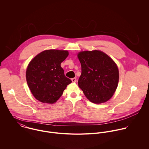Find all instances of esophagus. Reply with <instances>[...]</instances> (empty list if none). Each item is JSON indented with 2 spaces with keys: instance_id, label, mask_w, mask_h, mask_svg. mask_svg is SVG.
Returning a JSON list of instances; mask_svg holds the SVG:
<instances>
[{
  "instance_id": "esophagus-1",
  "label": "esophagus",
  "mask_w": 149,
  "mask_h": 149,
  "mask_svg": "<svg viewBox=\"0 0 149 149\" xmlns=\"http://www.w3.org/2000/svg\"><path fill=\"white\" fill-rule=\"evenodd\" d=\"M72 83H76V78H73V79H72Z\"/></svg>"
}]
</instances>
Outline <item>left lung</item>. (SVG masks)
<instances>
[{"label": "left lung", "mask_w": 149, "mask_h": 149, "mask_svg": "<svg viewBox=\"0 0 149 149\" xmlns=\"http://www.w3.org/2000/svg\"><path fill=\"white\" fill-rule=\"evenodd\" d=\"M81 65L79 86L92 103L101 104L114 95L118 87L119 73L115 61L99 50L79 52Z\"/></svg>", "instance_id": "1"}]
</instances>
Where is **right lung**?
<instances>
[{
	"mask_svg": "<svg viewBox=\"0 0 149 149\" xmlns=\"http://www.w3.org/2000/svg\"><path fill=\"white\" fill-rule=\"evenodd\" d=\"M69 55L68 50H45L29 63L26 77L34 97L47 104L55 103L72 81L65 77L61 64Z\"/></svg>",
	"mask_w": 149,
	"mask_h": 149,
	"instance_id": "obj_1",
	"label": "right lung"
}]
</instances>
